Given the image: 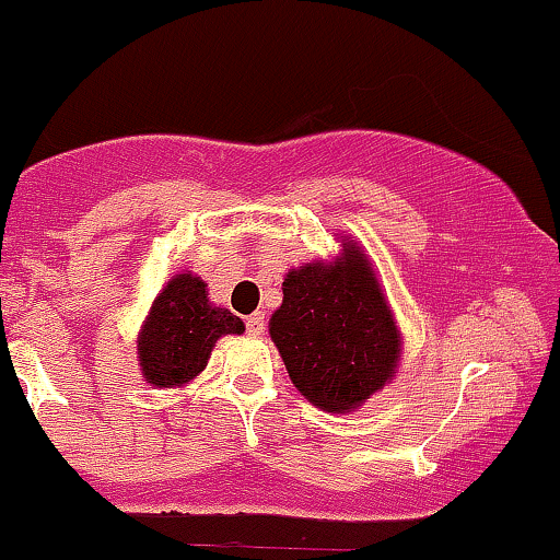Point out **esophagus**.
Here are the masks:
<instances>
[{
	"instance_id": "esophagus-1",
	"label": "esophagus",
	"mask_w": 560,
	"mask_h": 560,
	"mask_svg": "<svg viewBox=\"0 0 560 560\" xmlns=\"http://www.w3.org/2000/svg\"><path fill=\"white\" fill-rule=\"evenodd\" d=\"M246 328L252 336H262L265 334V314L262 312H254L252 317L246 319Z\"/></svg>"
}]
</instances>
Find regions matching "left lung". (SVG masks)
<instances>
[{"instance_id": "8db88e82", "label": "left lung", "mask_w": 560, "mask_h": 560, "mask_svg": "<svg viewBox=\"0 0 560 560\" xmlns=\"http://www.w3.org/2000/svg\"><path fill=\"white\" fill-rule=\"evenodd\" d=\"M281 290L270 339L292 385L312 405L350 412L396 377L401 336L358 243H341L334 262L317 259L290 270Z\"/></svg>"}]
</instances>
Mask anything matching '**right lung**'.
Instances as JSON below:
<instances>
[{"label":"right lung","instance_id":"1","mask_svg":"<svg viewBox=\"0 0 560 560\" xmlns=\"http://www.w3.org/2000/svg\"><path fill=\"white\" fill-rule=\"evenodd\" d=\"M241 317L210 303L208 284L191 270L177 273L150 306L139 330V366L155 388L186 385L208 366L215 341L243 334Z\"/></svg>","mask_w":560,"mask_h":560}]
</instances>
